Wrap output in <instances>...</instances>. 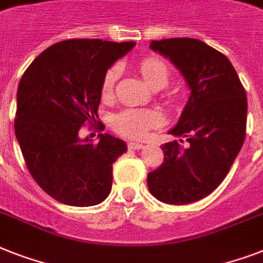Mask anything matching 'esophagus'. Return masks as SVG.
Listing matches in <instances>:
<instances>
[{"mask_svg":"<svg viewBox=\"0 0 263 263\" xmlns=\"http://www.w3.org/2000/svg\"><path fill=\"white\" fill-rule=\"evenodd\" d=\"M144 144L143 143H138V142H129L128 143V148L129 150H142Z\"/></svg>","mask_w":263,"mask_h":263,"instance_id":"esophagus-1","label":"esophagus"}]
</instances>
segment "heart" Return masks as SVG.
I'll list each match as a JSON object with an SVG mask.
<instances>
[{"mask_svg": "<svg viewBox=\"0 0 263 263\" xmlns=\"http://www.w3.org/2000/svg\"><path fill=\"white\" fill-rule=\"evenodd\" d=\"M139 71L153 89L165 87L172 76L167 63L158 57H147L142 59L139 63ZM119 74H120L119 65H113L104 74L101 85V95L104 98L112 95ZM159 123H161L159 113L151 109H138V108H128L121 110L113 115L110 120V125L117 134L134 139L143 138L148 129L157 127Z\"/></svg>", "mask_w": 263, "mask_h": 263, "instance_id": "b5f03b06", "label": "heart"}]
</instances>
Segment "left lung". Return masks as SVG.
Here are the masks:
<instances>
[{"label": "left lung", "instance_id": "8db88e82", "mask_svg": "<svg viewBox=\"0 0 263 263\" xmlns=\"http://www.w3.org/2000/svg\"><path fill=\"white\" fill-rule=\"evenodd\" d=\"M151 50L180 70L191 96L168 134L186 138L162 144V165L148 173L154 197L173 205L198 201L212 193L230 172L246 136L247 98L227 57L191 37L153 40Z\"/></svg>", "mask_w": 263, "mask_h": 263}]
</instances>
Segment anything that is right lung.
I'll use <instances>...</instances> for the list:
<instances>
[{"instance_id": "right-lung-1", "label": "right lung", "mask_w": 263, "mask_h": 263, "mask_svg": "<svg viewBox=\"0 0 263 263\" xmlns=\"http://www.w3.org/2000/svg\"><path fill=\"white\" fill-rule=\"evenodd\" d=\"M135 42L70 39L44 50L25 70L17 89L14 134L25 165L57 201L91 206L112 189V165L127 151L124 140L100 134L80 139L96 123L106 70Z\"/></svg>"}]
</instances>
